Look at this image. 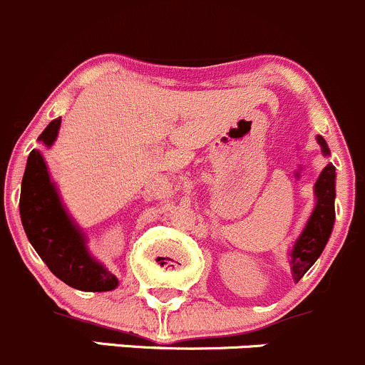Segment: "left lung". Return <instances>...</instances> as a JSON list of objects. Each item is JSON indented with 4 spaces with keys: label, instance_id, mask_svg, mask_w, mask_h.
Returning a JSON list of instances; mask_svg holds the SVG:
<instances>
[{
    "label": "left lung",
    "instance_id": "1",
    "mask_svg": "<svg viewBox=\"0 0 365 365\" xmlns=\"http://www.w3.org/2000/svg\"><path fill=\"white\" fill-rule=\"evenodd\" d=\"M317 140L320 144L323 155L329 156L330 151L325 138L318 135ZM314 195H317V205H314L302 234L295 240L294 247L290 251L292 276H294L295 281H299L313 267L314 262L322 255L330 234H332L334 220H336V210H334V198H336V167L332 163H329L322 170L320 178H318L317 184H314Z\"/></svg>",
    "mask_w": 365,
    "mask_h": 365
}]
</instances>
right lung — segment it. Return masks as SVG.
<instances>
[{
	"label": "right lung",
	"mask_w": 365,
	"mask_h": 365,
	"mask_svg": "<svg viewBox=\"0 0 365 365\" xmlns=\"http://www.w3.org/2000/svg\"><path fill=\"white\" fill-rule=\"evenodd\" d=\"M61 118L48 123L38 140L51 148L58 137ZM21 221L29 242L56 277L82 292H110L118 277L89 255L81 228L66 212L51 181L42 153L33 149L21 186Z\"/></svg>",
	"instance_id": "right-lung-1"
}]
</instances>
